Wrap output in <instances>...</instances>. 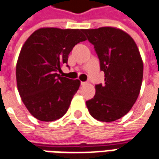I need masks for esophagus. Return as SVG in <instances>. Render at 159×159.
Here are the masks:
<instances>
[{
	"mask_svg": "<svg viewBox=\"0 0 159 159\" xmlns=\"http://www.w3.org/2000/svg\"><path fill=\"white\" fill-rule=\"evenodd\" d=\"M86 84H87L86 82H81V85H82V86H84V85H86Z\"/></svg>",
	"mask_w": 159,
	"mask_h": 159,
	"instance_id": "34e87169",
	"label": "esophagus"
}]
</instances>
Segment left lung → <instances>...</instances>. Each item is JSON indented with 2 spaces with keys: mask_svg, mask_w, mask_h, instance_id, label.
Masks as SVG:
<instances>
[{
  "mask_svg": "<svg viewBox=\"0 0 159 159\" xmlns=\"http://www.w3.org/2000/svg\"><path fill=\"white\" fill-rule=\"evenodd\" d=\"M94 45L105 83L95 85V95L86 102L92 117L105 122L123 117L134 106L141 88L143 62L132 37L114 27L83 29Z\"/></svg>",
  "mask_w": 159,
  "mask_h": 159,
  "instance_id": "8db88e82",
  "label": "left lung"
}]
</instances>
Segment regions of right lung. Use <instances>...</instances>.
<instances>
[{
    "label": "right lung",
    "instance_id": "obj_1",
    "mask_svg": "<svg viewBox=\"0 0 159 159\" xmlns=\"http://www.w3.org/2000/svg\"><path fill=\"white\" fill-rule=\"evenodd\" d=\"M83 33V29L40 28L22 46L16 65L18 90L25 107L38 120L53 121L68 110L80 81L59 73L73 47L86 40Z\"/></svg>",
    "mask_w": 159,
    "mask_h": 159
}]
</instances>
